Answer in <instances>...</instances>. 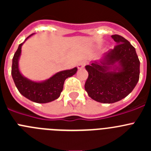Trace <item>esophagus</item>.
<instances>
[{
    "instance_id": "esophagus-1",
    "label": "esophagus",
    "mask_w": 151,
    "mask_h": 151,
    "mask_svg": "<svg viewBox=\"0 0 151 151\" xmlns=\"http://www.w3.org/2000/svg\"><path fill=\"white\" fill-rule=\"evenodd\" d=\"M85 63H85V61H81V62L78 63V69H82V68L85 67Z\"/></svg>"
}]
</instances>
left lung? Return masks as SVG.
I'll return each instance as SVG.
<instances>
[{"mask_svg":"<svg viewBox=\"0 0 151 151\" xmlns=\"http://www.w3.org/2000/svg\"><path fill=\"white\" fill-rule=\"evenodd\" d=\"M111 37L116 43L115 47L85 66L88 73L85 91L91 99L103 104L127 97L139 80L140 61L135 48L122 36Z\"/></svg>","mask_w":151,"mask_h":151,"instance_id":"left-lung-1","label":"left lung"}]
</instances>
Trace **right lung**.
I'll return each instance as SVG.
<instances>
[{
  "mask_svg": "<svg viewBox=\"0 0 151 151\" xmlns=\"http://www.w3.org/2000/svg\"><path fill=\"white\" fill-rule=\"evenodd\" d=\"M34 34L30 35L22 43L19 45L18 49L13 56L11 75L17 89L22 95L33 102L45 104L51 102L60 96L65 80L76 74L78 69L75 67L71 69L58 72L50 78L41 82H35L24 76L19 68V60L22 51L21 48L25 41Z\"/></svg>",
  "mask_w": 151,
  "mask_h": 151,
  "instance_id": "right-lung-1",
  "label": "right lung"
}]
</instances>
